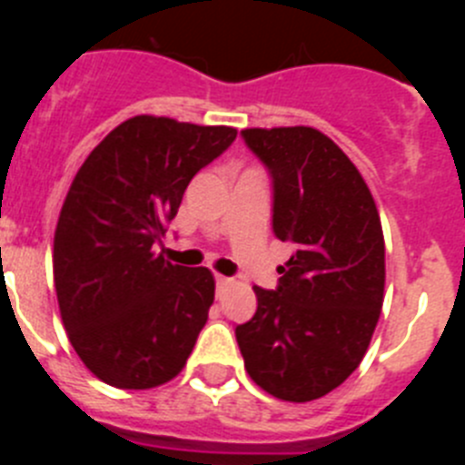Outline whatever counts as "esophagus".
Instances as JSON below:
<instances>
[{
  "mask_svg": "<svg viewBox=\"0 0 465 465\" xmlns=\"http://www.w3.org/2000/svg\"><path fill=\"white\" fill-rule=\"evenodd\" d=\"M216 283H219V286H228L230 277H223V274H216Z\"/></svg>",
  "mask_w": 465,
  "mask_h": 465,
  "instance_id": "34e87169",
  "label": "esophagus"
}]
</instances>
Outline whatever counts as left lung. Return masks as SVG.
<instances>
[{
    "label": "left lung",
    "mask_w": 465,
    "mask_h": 465,
    "mask_svg": "<svg viewBox=\"0 0 465 465\" xmlns=\"http://www.w3.org/2000/svg\"><path fill=\"white\" fill-rule=\"evenodd\" d=\"M242 139L272 179V232L293 244L274 291L235 328L244 368L274 398L307 402L363 361L384 300V235L354 163L314 127H252Z\"/></svg>",
    "instance_id": "1"
}]
</instances>
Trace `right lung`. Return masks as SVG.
<instances>
[{
    "mask_svg": "<svg viewBox=\"0 0 465 465\" xmlns=\"http://www.w3.org/2000/svg\"><path fill=\"white\" fill-rule=\"evenodd\" d=\"M235 137V127L134 116L74 176L53 242L57 305L79 359L106 384L153 389L186 365L213 277L153 249L193 176Z\"/></svg>",
    "mask_w": 465,
    "mask_h": 465,
    "instance_id": "add662e5",
    "label": "right lung"
}]
</instances>
